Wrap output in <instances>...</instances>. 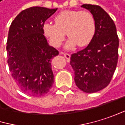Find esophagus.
<instances>
[{"label": "esophagus", "instance_id": "obj_1", "mask_svg": "<svg viewBox=\"0 0 125 125\" xmlns=\"http://www.w3.org/2000/svg\"><path fill=\"white\" fill-rule=\"evenodd\" d=\"M61 54H64V56L67 59V61H69L70 59V53H67V52H65V53H64V52H61Z\"/></svg>", "mask_w": 125, "mask_h": 125}]
</instances>
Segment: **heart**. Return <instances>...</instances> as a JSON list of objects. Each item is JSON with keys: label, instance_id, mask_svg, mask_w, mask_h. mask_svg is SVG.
Returning a JSON list of instances; mask_svg holds the SVG:
<instances>
[{"label": "heart", "instance_id": "obj_1", "mask_svg": "<svg viewBox=\"0 0 125 125\" xmlns=\"http://www.w3.org/2000/svg\"><path fill=\"white\" fill-rule=\"evenodd\" d=\"M55 23L45 22L43 25L44 33L50 43L58 47L64 41L65 34L70 38L66 48L71 49L76 44L83 47L92 40L95 31V20L88 11L67 10L55 17Z\"/></svg>", "mask_w": 125, "mask_h": 125}]
</instances>
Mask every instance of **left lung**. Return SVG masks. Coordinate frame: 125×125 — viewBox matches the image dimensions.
<instances>
[{"mask_svg":"<svg viewBox=\"0 0 125 125\" xmlns=\"http://www.w3.org/2000/svg\"><path fill=\"white\" fill-rule=\"evenodd\" d=\"M81 6L94 16L96 31L86 48L72 54L70 64L78 89L86 93H94L105 88L111 81L118 62L119 38L114 20L100 6Z\"/></svg>","mask_w":125,"mask_h":125,"instance_id":"obj_1","label":"left lung"}]
</instances>
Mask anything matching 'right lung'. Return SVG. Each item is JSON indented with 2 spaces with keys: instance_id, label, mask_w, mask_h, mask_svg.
Wrapping results in <instances>:
<instances>
[{
  "instance_id": "obj_1",
  "label": "right lung",
  "mask_w": 125,
  "mask_h": 125,
  "mask_svg": "<svg viewBox=\"0 0 125 125\" xmlns=\"http://www.w3.org/2000/svg\"><path fill=\"white\" fill-rule=\"evenodd\" d=\"M57 9L33 6L22 11L12 21L6 42L9 71L19 89L40 97L52 88L51 60L58 51L50 46L43 25Z\"/></svg>"
}]
</instances>
